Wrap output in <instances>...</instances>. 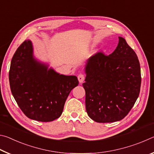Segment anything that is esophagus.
<instances>
[{
	"label": "esophagus",
	"mask_w": 154,
	"mask_h": 154,
	"mask_svg": "<svg viewBox=\"0 0 154 154\" xmlns=\"http://www.w3.org/2000/svg\"><path fill=\"white\" fill-rule=\"evenodd\" d=\"M85 79V75L83 74H79L78 75V80H79V83H83V81Z\"/></svg>",
	"instance_id": "34e87169"
}]
</instances>
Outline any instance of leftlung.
Returning a JSON list of instances; mask_svg holds the SVG:
<instances>
[{"mask_svg":"<svg viewBox=\"0 0 154 154\" xmlns=\"http://www.w3.org/2000/svg\"><path fill=\"white\" fill-rule=\"evenodd\" d=\"M85 72L83 86L88 116L99 123L124 118L139 97L141 83L139 59L126 40L119 36L110 55L98 52L90 57Z\"/></svg>","mask_w":154,"mask_h":154,"instance_id":"1","label":"left lung"}]
</instances>
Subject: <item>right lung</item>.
<instances>
[{
  "label": "right lung",
  "instance_id": "right-lung-1",
  "mask_svg": "<svg viewBox=\"0 0 154 154\" xmlns=\"http://www.w3.org/2000/svg\"><path fill=\"white\" fill-rule=\"evenodd\" d=\"M9 78L12 94L25 116L43 122L61 116L68 96L79 84L76 76L60 75L37 60L30 40L15 52Z\"/></svg>",
  "mask_w": 154,
  "mask_h": 154
}]
</instances>
